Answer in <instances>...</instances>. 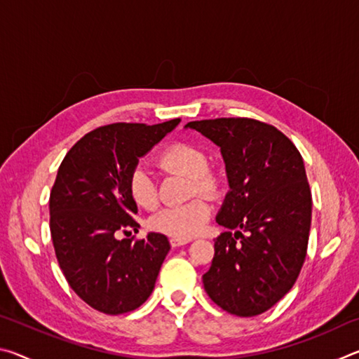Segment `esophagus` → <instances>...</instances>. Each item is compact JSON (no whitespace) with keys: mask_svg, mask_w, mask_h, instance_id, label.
Returning <instances> with one entry per match:
<instances>
[{"mask_svg":"<svg viewBox=\"0 0 359 359\" xmlns=\"http://www.w3.org/2000/svg\"><path fill=\"white\" fill-rule=\"evenodd\" d=\"M169 242H171V245L175 248V247H182V245L188 244V242H190V239H177V238H171V239H169Z\"/></svg>","mask_w":359,"mask_h":359,"instance_id":"esophagus-1","label":"esophagus"}]
</instances>
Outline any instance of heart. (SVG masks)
I'll use <instances>...</instances> for the list:
<instances>
[{
  "instance_id": "obj_1",
  "label": "heart",
  "mask_w": 359,
  "mask_h": 359,
  "mask_svg": "<svg viewBox=\"0 0 359 359\" xmlns=\"http://www.w3.org/2000/svg\"><path fill=\"white\" fill-rule=\"evenodd\" d=\"M160 165L190 177V194L215 196L220 190V179L209 169V156L193 144L175 142L160 154ZM126 190L137 208L154 210L158 205V191L154 177L144 165H136L128 174ZM212 208L208 199L194 198L180 205L165 208L150 218V228L171 238L190 239L201 233L210 218Z\"/></svg>"
}]
</instances>
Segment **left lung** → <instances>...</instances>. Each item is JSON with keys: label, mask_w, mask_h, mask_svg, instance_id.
Returning <instances> with one entry per match:
<instances>
[{"label": "left lung", "mask_w": 359, "mask_h": 359, "mask_svg": "<svg viewBox=\"0 0 359 359\" xmlns=\"http://www.w3.org/2000/svg\"><path fill=\"white\" fill-rule=\"evenodd\" d=\"M222 150L229 191L217 223L205 293L238 317H255L293 288L307 253L312 194L302 156L276 126L253 118L190 121Z\"/></svg>", "instance_id": "1"}]
</instances>
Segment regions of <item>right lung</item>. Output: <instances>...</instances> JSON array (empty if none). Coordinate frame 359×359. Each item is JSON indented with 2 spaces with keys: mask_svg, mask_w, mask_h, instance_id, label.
<instances>
[{
  "mask_svg": "<svg viewBox=\"0 0 359 359\" xmlns=\"http://www.w3.org/2000/svg\"><path fill=\"white\" fill-rule=\"evenodd\" d=\"M179 121L100 126L72 145L58 168L48 201L53 248L69 287L95 311L131 312L155 288L171 248L166 236L118 241L115 234L139 228L126 190L130 171Z\"/></svg>",
  "mask_w": 359,
  "mask_h": 359,
  "instance_id": "right-lung-1",
  "label": "right lung"
}]
</instances>
